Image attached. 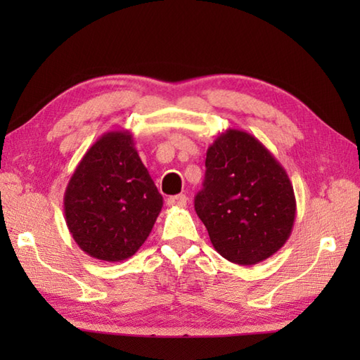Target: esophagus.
Segmentation results:
<instances>
[{"label": "esophagus", "instance_id": "obj_1", "mask_svg": "<svg viewBox=\"0 0 360 360\" xmlns=\"http://www.w3.org/2000/svg\"><path fill=\"white\" fill-rule=\"evenodd\" d=\"M167 204L170 205V207H186L187 205V196L186 195H174V196H170L167 200Z\"/></svg>", "mask_w": 360, "mask_h": 360}]
</instances>
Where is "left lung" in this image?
I'll return each instance as SVG.
<instances>
[{
    "instance_id": "left-lung-1",
    "label": "left lung",
    "mask_w": 360,
    "mask_h": 360,
    "mask_svg": "<svg viewBox=\"0 0 360 360\" xmlns=\"http://www.w3.org/2000/svg\"><path fill=\"white\" fill-rule=\"evenodd\" d=\"M195 210L221 257L257 264L283 248L295 221L289 176L257 137L229 128L205 158V179Z\"/></svg>"
}]
</instances>
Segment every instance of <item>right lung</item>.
<instances>
[{
  "label": "right lung",
  "mask_w": 360,
  "mask_h": 360,
  "mask_svg": "<svg viewBox=\"0 0 360 360\" xmlns=\"http://www.w3.org/2000/svg\"><path fill=\"white\" fill-rule=\"evenodd\" d=\"M162 204L128 129L105 133L91 145L63 198L74 241L89 257L108 263L139 250Z\"/></svg>",
  "instance_id": "obj_1"
}]
</instances>
